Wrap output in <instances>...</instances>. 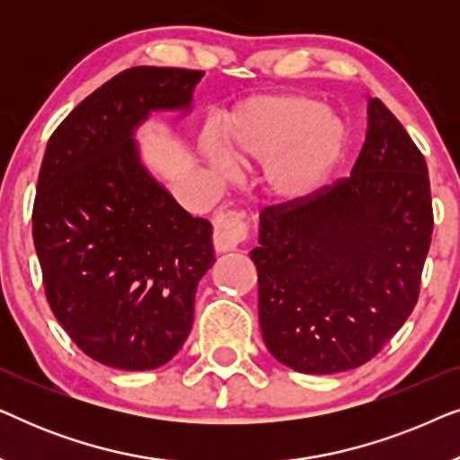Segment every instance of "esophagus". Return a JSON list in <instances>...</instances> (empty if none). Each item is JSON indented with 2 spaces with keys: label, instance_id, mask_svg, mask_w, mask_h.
<instances>
[{
  "label": "esophagus",
  "instance_id": "esophagus-1",
  "mask_svg": "<svg viewBox=\"0 0 460 460\" xmlns=\"http://www.w3.org/2000/svg\"><path fill=\"white\" fill-rule=\"evenodd\" d=\"M247 241V217L243 211L217 213L213 219V243L217 251H234Z\"/></svg>",
  "mask_w": 460,
  "mask_h": 460
}]
</instances>
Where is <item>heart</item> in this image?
Wrapping results in <instances>:
<instances>
[{"mask_svg":"<svg viewBox=\"0 0 460 460\" xmlns=\"http://www.w3.org/2000/svg\"><path fill=\"white\" fill-rule=\"evenodd\" d=\"M345 146V125L326 104L310 93H270L243 102L228 117L222 153L207 148L213 175L222 178L228 165L247 161H276L270 180L282 197L310 194L337 165Z\"/></svg>","mask_w":460,"mask_h":460,"instance_id":"heart-1","label":"heart"}]
</instances>
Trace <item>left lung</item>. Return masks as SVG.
Here are the masks:
<instances>
[{
	"instance_id": "8db88e82",
	"label": "left lung",
	"mask_w": 460,
	"mask_h": 460,
	"mask_svg": "<svg viewBox=\"0 0 460 460\" xmlns=\"http://www.w3.org/2000/svg\"><path fill=\"white\" fill-rule=\"evenodd\" d=\"M431 232L425 156L373 98L349 178L261 211L249 255L270 354L307 375L367 364L417 305Z\"/></svg>"
}]
</instances>
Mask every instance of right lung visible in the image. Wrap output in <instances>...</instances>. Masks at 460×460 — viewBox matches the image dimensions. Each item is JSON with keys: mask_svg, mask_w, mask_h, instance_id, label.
Listing matches in <instances>:
<instances>
[{"mask_svg": "<svg viewBox=\"0 0 460 460\" xmlns=\"http://www.w3.org/2000/svg\"><path fill=\"white\" fill-rule=\"evenodd\" d=\"M203 75L128 68L75 106L43 155L33 241L48 304L75 345L106 367L153 370L172 360L216 261L211 224L175 203L134 142L153 111L190 109Z\"/></svg>", "mask_w": 460, "mask_h": 460, "instance_id": "1", "label": "right lung"}]
</instances>
